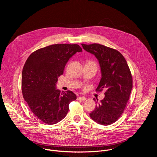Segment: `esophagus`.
<instances>
[{
	"mask_svg": "<svg viewBox=\"0 0 157 157\" xmlns=\"http://www.w3.org/2000/svg\"><path fill=\"white\" fill-rule=\"evenodd\" d=\"M78 100H79V101H85L86 100V98L84 97V96H81V97H78Z\"/></svg>",
	"mask_w": 157,
	"mask_h": 157,
	"instance_id": "esophagus-1",
	"label": "esophagus"
}]
</instances>
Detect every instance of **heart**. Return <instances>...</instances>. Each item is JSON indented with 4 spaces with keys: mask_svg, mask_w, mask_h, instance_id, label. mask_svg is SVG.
<instances>
[{
    "mask_svg": "<svg viewBox=\"0 0 157 157\" xmlns=\"http://www.w3.org/2000/svg\"><path fill=\"white\" fill-rule=\"evenodd\" d=\"M90 63H93V64H95V63H94V62H90Z\"/></svg>",
    "mask_w": 157,
    "mask_h": 157,
    "instance_id": "1",
    "label": "heart"
}]
</instances>
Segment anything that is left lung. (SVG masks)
<instances>
[{"mask_svg":"<svg viewBox=\"0 0 157 157\" xmlns=\"http://www.w3.org/2000/svg\"><path fill=\"white\" fill-rule=\"evenodd\" d=\"M81 45L95 56L100 65L101 79L96 91L106 90L104 98L96 105L89 116L99 124L110 125L120 117L128 101L132 89L130 69L125 59L117 50L98 43Z\"/></svg>","mask_w":157,"mask_h":157,"instance_id":"obj_1","label":"left lung"}]
</instances>
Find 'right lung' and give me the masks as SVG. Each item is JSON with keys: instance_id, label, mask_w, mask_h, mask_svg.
<instances>
[{"instance_id": "1", "label": "right lung", "mask_w": 157, "mask_h": 157, "mask_svg": "<svg viewBox=\"0 0 157 157\" xmlns=\"http://www.w3.org/2000/svg\"><path fill=\"white\" fill-rule=\"evenodd\" d=\"M81 52L77 44H56L34 52L27 59L21 75L22 94L33 114L44 123L61 121L70 103L76 99L71 91L61 93L56 82L69 59Z\"/></svg>"}]
</instances>
